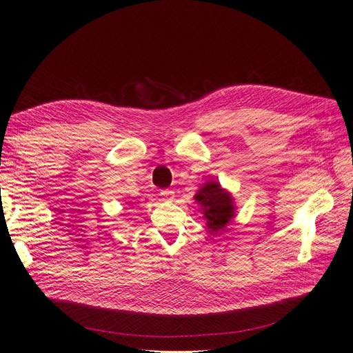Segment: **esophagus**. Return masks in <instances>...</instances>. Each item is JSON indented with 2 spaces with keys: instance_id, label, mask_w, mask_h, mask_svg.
<instances>
[{
  "instance_id": "obj_1",
  "label": "esophagus",
  "mask_w": 353,
  "mask_h": 353,
  "mask_svg": "<svg viewBox=\"0 0 353 353\" xmlns=\"http://www.w3.org/2000/svg\"><path fill=\"white\" fill-rule=\"evenodd\" d=\"M160 196H162V199L166 200V201L174 200V197H175L174 191H170V190H162V191H160Z\"/></svg>"
}]
</instances>
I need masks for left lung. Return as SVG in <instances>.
<instances>
[{"mask_svg": "<svg viewBox=\"0 0 353 353\" xmlns=\"http://www.w3.org/2000/svg\"><path fill=\"white\" fill-rule=\"evenodd\" d=\"M194 199L200 203L203 215L208 219V227L212 232L223 230L234 218V209H236L234 200L216 181H208L203 184Z\"/></svg>", "mask_w": 353, "mask_h": 353, "instance_id": "8db88e82", "label": "left lung"}]
</instances>
